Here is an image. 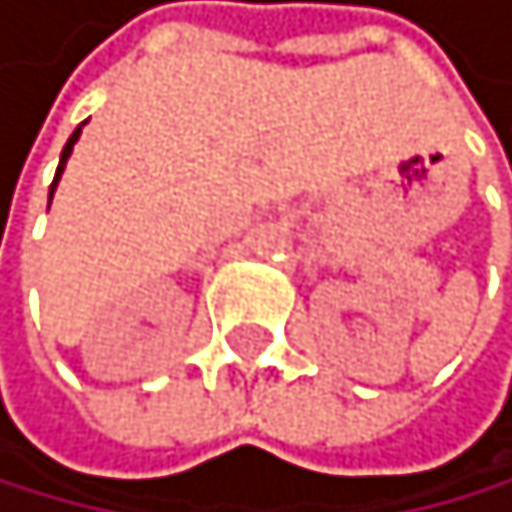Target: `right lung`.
Masks as SVG:
<instances>
[{
    "label": "right lung",
    "mask_w": 512,
    "mask_h": 512,
    "mask_svg": "<svg viewBox=\"0 0 512 512\" xmlns=\"http://www.w3.org/2000/svg\"><path fill=\"white\" fill-rule=\"evenodd\" d=\"M82 124H89V121H82ZM82 124L73 131V137L66 140V147H63V153H60V166H57V176H54V185H50V198H54V192H57V182H60V176H63V169H66V160H70V153H73V147H76V140H79V134H82Z\"/></svg>",
    "instance_id": "obj_1"
}]
</instances>
